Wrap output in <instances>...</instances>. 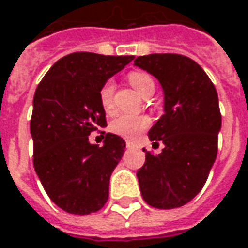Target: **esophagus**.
<instances>
[{
  "instance_id": "1",
  "label": "esophagus",
  "mask_w": 248,
  "mask_h": 248,
  "mask_svg": "<svg viewBox=\"0 0 248 248\" xmlns=\"http://www.w3.org/2000/svg\"><path fill=\"white\" fill-rule=\"evenodd\" d=\"M135 147H138L134 142H127V149H135Z\"/></svg>"
}]
</instances>
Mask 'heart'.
<instances>
[{
	"label": "heart",
	"instance_id": "obj_1",
	"mask_svg": "<svg viewBox=\"0 0 248 248\" xmlns=\"http://www.w3.org/2000/svg\"><path fill=\"white\" fill-rule=\"evenodd\" d=\"M128 79L140 97H144L147 93L154 91V87H155L154 80L150 75H147L146 72H132L128 76ZM113 94H114V83L113 80H108L99 90V102L106 113H113L114 110ZM149 125H150V120L146 116L124 114L110 123V131L124 139L135 140Z\"/></svg>",
	"mask_w": 248,
	"mask_h": 248
}]
</instances>
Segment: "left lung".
<instances>
[{
	"label": "left lung",
	"instance_id": "left-lung-1",
	"mask_svg": "<svg viewBox=\"0 0 248 248\" xmlns=\"http://www.w3.org/2000/svg\"><path fill=\"white\" fill-rule=\"evenodd\" d=\"M134 65L153 75L164 94V114L149 131L159 154L147 150L136 173L143 199L157 209L188 203L205 186L217 157L221 114L216 87L205 71L180 54H149Z\"/></svg>",
	"mask_w": 248,
	"mask_h": 248
}]
</instances>
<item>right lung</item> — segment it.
I'll return each mask as SVG.
<instances>
[{"mask_svg": "<svg viewBox=\"0 0 248 248\" xmlns=\"http://www.w3.org/2000/svg\"><path fill=\"white\" fill-rule=\"evenodd\" d=\"M132 60L72 53L60 58L36 87L30 123L35 172L49 198L66 213H94L109 198V180L125 140L109 132L99 147L90 143L89 135L106 127L99 90Z\"/></svg>", "mask_w": 248, "mask_h": 248, "instance_id": "add662e5", "label": "right lung"}]
</instances>
